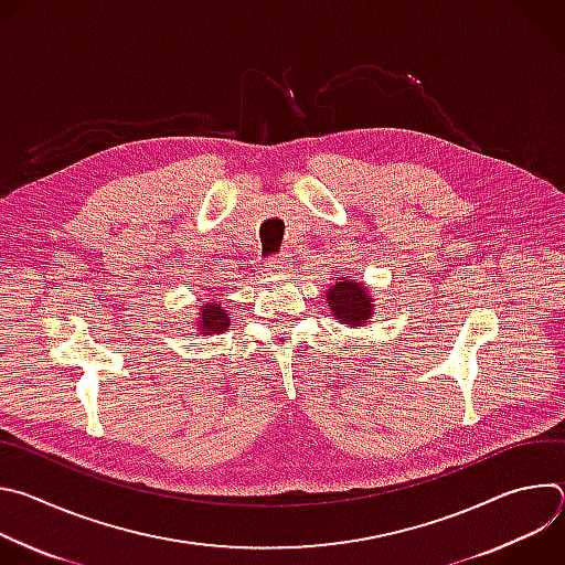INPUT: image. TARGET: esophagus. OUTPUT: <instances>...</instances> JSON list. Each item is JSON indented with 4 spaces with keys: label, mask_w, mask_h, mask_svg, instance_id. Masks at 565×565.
Wrapping results in <instances>:
<instances>
[{
    "label": "esophagus",
    "mask_w": 565,
    "mask_h": 565,
    "mask_svg": "<svg viewBox=\"0 0 565 565\" xmlns=\"http://www.w3.org/2000/svg\"><path fill=\"white\" fill-rule=\"evenodd\" d=\"M286 266H288L286 257H273V259H268V262H266V273H270V275H279V273H284V270H286Z\"/></svg>",
    "instance_id": "obj_1"
}]
</instances>
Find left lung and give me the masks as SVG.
Segmentation results:
<instances>
[{
	"instance_id": "8db88e82",
	"label": "left lung",
	"mask_w": 565,
	"mask_h": 565,
	"mask_svg": "<svg viewBox=\"0 0 565 565\" xmlns=\"http://www.w3.org/2000/svg\"><path fill=\"white\" fill-rule=\"evenodd\" d=\"M331 312L349 327H362L373 317V297L364 284L342 277L327 290Z\"/></svg>"
}]
</instances>
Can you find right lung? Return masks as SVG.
I'll return each instance as SVG.
<instances>
[{
	"mask_svg": "<svg viewBox=\"0 0 565 565\" xmlns=\"http://www.w3.org/2000/svg\"><path fill=\"white\" fill-rule=\"evenodd\" d=\"M196 329L201 335H210V333H223L227 327H230V317L227 312L223 310L221 303H214V301H207L201 306V312H199V319L194 321Z\"/></svg>",
	"mask_w": 565,
	"mask_h": 565,
	"instance_id": "1",
	"label": "right lung"
}]
</instances>
